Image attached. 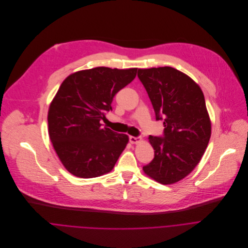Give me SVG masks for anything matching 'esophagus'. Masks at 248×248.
I'll use <instances>...</instances> for the list:
<instances>
[{
	"mask_svg": "<svg viewBox=\"0 0 248 248\" xmlns=\"http://www.w3.org/2000/svg\"><path fill=\"white\" fill-rule=\"evenodd\" d=\"M129 140H130V142H131V143H137L138 141H140V138H138V137L130 136V137H129Z\"/></svg>",
	"mask_w": 248,
	"mask_h": 248,
	"instance_id": "esophagus-1",
	"label": "esophagus"
}]
</instances>
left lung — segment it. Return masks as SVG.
<instances>
[{
  "instance_id": "left-lung-1",
  "label": "left lung",
  "mask_w": 248,
  "mask_h": 248,
  "mask_svg": "<svg viewBox=\"0 0 248 248\" xmlns=\"http://www.w3.org/2000/svg\"><path fill=\"white\" fill-rule=\"evenodd\" d=\"M155 112L161 137L150 136L155 158L143 172L163 185L179 182L200 163L211 136L204 95L190 77L169 66L139 69Z\"/></svg>"
}]
</instances>
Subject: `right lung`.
Wrapping results in <instances>:
<instances>
[{
  "mask_svg": "<svg viewBox=\"0 0 248 248\" xmlns=\"http://www.w3.org/2000/svg\"><path fill=\"white\" fill-rule=\"evenodd\" d=\"M138 68L95 67L69 75L48 108V135L68 172L94 178L110 172L129 138L101 121L112 110L114 95L137 75Z\"/></svg>",
  "mask_w": 248,
  "mask_h": 248,
  "instance_id": "1",
  "label": "right lung"
}]
</instances>
